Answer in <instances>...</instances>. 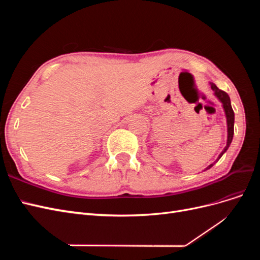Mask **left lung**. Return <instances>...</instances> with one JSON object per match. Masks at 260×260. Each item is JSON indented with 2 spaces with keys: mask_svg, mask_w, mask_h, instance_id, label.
I'll return each instance as SVG.
<instances>
[{
  "mask_svg": "<svg viewBox=\"0 0 260 260\" xmlns=\"http://www.w3.org/2000/svg\"><path fill=\"white\" fill-rule=\"evenodd\" d=\"M211 85V89L212 91H214L215 95L218 98V100L221 102L222 103V106H223V109H224V113H225V117H226V124H228V140H226V145L224 147L223 151L220 153V155L218 156V158L216 161H218L220 158H221V156L226 152V149L229 148L231 142H232V139H233V135H234V112L232 109V106H231V101H230V98L229 95H228V93H225L224 91L220 90L219 88H217V85L215 83H210ZM215 161V162H216ZM214 162V164H215ZM214 164L209 165V166L206 168L209 169L211 168L212 166H214Z\"/></svg>",
  "mask_w": 260,
  "mask_h": 260,
  "instance_id": "1",
  "label": "left lung"
}]
</instances>
